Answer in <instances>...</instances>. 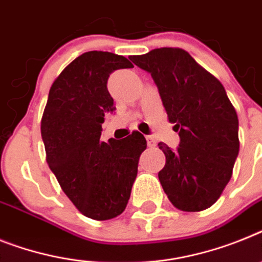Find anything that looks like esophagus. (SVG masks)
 <instances>
[{
  "mask_svg": "<svg viewBox=\"0 0 262 262\" xmlns=\"http://www.w3.org/2000/svg\"><path fill=\"white\" fill-rule=\"evenodd\" d=\"M146 142H148L149 148H155L156 145H157L156 140L153 137H151V136H146Z\"/></svg>",
  "mask_w": 262,
  "mask_h": 262,
  "instance_id": "obj_1",
  "label": "esophagus"
}]
</instances>
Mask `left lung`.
Wrapping results in <instances>:
<instances>
[{"label":"left lung","instance_id":"1","mask_svg":"<svg viewBox=\"0 0 262 262\" xmlns=\"http://www.w3.org/2000/svg\"><path fill=\"white\" fill-rule=\"evenodd\" d=\"M130 60L150 73L168 118L179 132L172 150L160 142L166 162L158 172L169 201L184 212L212 206L232 177L238 156V118L223 83L179 48H160Z\"/></svg>","mask_w":262,"mask_h":262}]
</instances>
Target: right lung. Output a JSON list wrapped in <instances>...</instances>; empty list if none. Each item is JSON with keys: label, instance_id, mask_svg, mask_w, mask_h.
<instances>
[{"label": "right lung", "instance_id": "1", "mask_svg": "<svg viewBox=\"0 0 262 262\" xmlns=\"http://www.w3.org/2000/svg\"><path fill=\"white\" fill-rule=\"evenodd\" d=\"M125 68L133 65L114 53L81 54L53 82L41 120L50 170L77 209L97 221L124 212L146 149L140 132L101 141L105 113L116 109L107 78Z\"/></svg>", "mask_w": 262, "mask_h": 262}]
</instances>
